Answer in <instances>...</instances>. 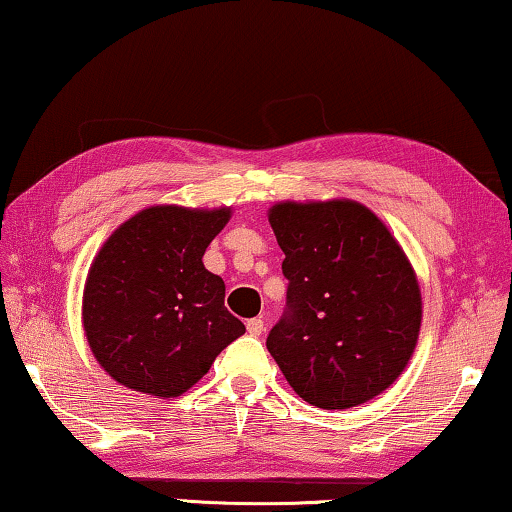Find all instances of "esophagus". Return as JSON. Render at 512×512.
<instances>
[{
	"mask_svg": "<svg viewBox=\"0 0 512 512\" xmlns=\"http://www.w3.org/2000/svg\"><path fill=\"white\" fill-rule=\"evenodd\" d=\"M246 328H248V332L253 337H259L264 332V319L262 316H257V319H250L248 323H246Z\"/></svg>",
	"mask_w": 512,
	"mask_h": 512,
	"instance_id": "esophagus-1",
	"label": "esophagus"
}]
</instances>
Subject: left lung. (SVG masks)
Returning <instances> with one entry per match:
<instances>
[{
  "label": "left lung",
  "mask_w": 512,
  "mask_h": 512,
  "mask_svg": "<svg viewBox=\"0 0 512 512\" xmlns=\"http://www.w3.org/2000/svg\"><path fill=\"white\" fill-rule=\"evenodd\" d=\"M269 223L289 280L266 348L300 399L346 410L401 376L421 326L417 275L360 202H278Z\"/></svg>",
  "instance_id": "8db88e82"
}]
</instances>
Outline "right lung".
Instances as JSON below:
<instances>
[{
    "label": "right lung",
    "mask_w": 512,
    "mask_h": 512,
    "mask_svg": "<svg viewBox=\"0 0 512 512\" xmlns=\"http://www.w3.org/2000/svg\"><path fill=\"white\" fill-rule=\"evenodd\" d=\"M230 209L148 207L104 241L84 287L88 346L113 380L175 399L205 376L246 326L202 255Z\"/></svg>",
    "instance_id": "1"
}]
</instances>
